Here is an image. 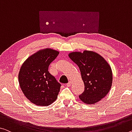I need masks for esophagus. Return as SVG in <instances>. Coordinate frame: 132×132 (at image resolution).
<instances>
[{
	"label": "esophagus",
	"mask_w": 132,
	"mask_h": 132,
	"mask_svg": "<svg viewBox=\"0 0 132 132\" xmlns=\"http://www.w3.org/2000/svg\"><path fill=\"white\" fill-rule=\"evenodd\" d=\"M71 84H72V82L71 81H69L67 84V86H68V87H70L71 85Z\"/></svg>",
	"instance_id": "1"
}]
</instances>
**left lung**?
<instances>
[{"mask_svg": "<svg viewBox=\"0 0 132 132\" xmlns=\"http://www.w3.org/2000/svg\"><path fill=\"white\" fill-rule=\"evenodd\" d=\"M69 57L80 68L85 88L79 98L87 104H94L108 94L113 81L112 71L104 58L94 51L72 52Z\"/></svg>", "mask_w": 132, "mask_h": 132, "instance_id": "8db88e82", "label": "left lung"}]
</instances>
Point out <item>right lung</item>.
I'll return each instance as SVG.
<instances>
[{"mask_svg": "<svg viewBox=\"0 0 132 132\" xmlns=\"http://www.w3.org/2000/svg\"><path fill=\"white\" fill-rule=\"evenodd\" d=\"M58 54L51 48L39 50L26 59L20 69V87L26 98L37 106H49L57 98L61 84L48 67Z\"/></svg>", "mask_w": 132, "mask_h": 132, "instance_id": "add662e5", "label": "right lung"}]
</instances>
